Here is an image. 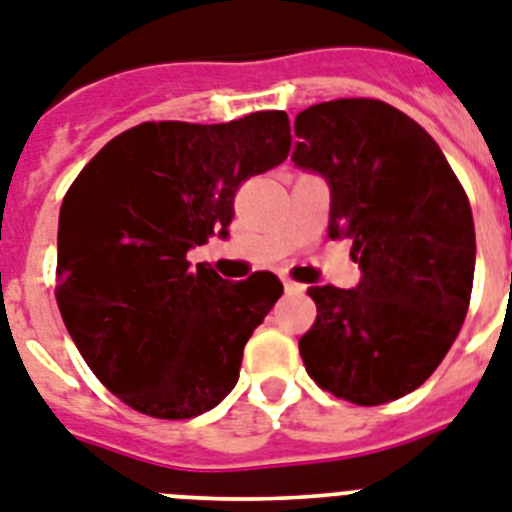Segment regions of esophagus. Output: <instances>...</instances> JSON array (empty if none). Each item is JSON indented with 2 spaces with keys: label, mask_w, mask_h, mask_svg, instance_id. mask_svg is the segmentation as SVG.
Returning <instances> with one entry per match:
<instances>
[{
  "label": "esophagus",
  "mask_w": 512,
  "mask_h": 512,
  "mask_svg": "<svg viewBox=\"0 0 512 512\" xmlns=\"http://www.w3.org/2000/svg\"><path fill=\"white\" fill-rule=\"evenodd\" d=\"M283 289H286V294H302L304 286L302 283L291 281V278H283Z\"/></svg>",
  "instance_id": "1"
}]
</instances>
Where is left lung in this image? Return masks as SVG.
Instances as JSON below:
<instances>
[{
  "instance_id": "left-lung-1",
  "label": "left lung",
  "mask_w": 512,
  "mask_h": 512,
  "mask_svg": "<svg viewBox=\"0 0 512 512\" xmlns=\"http://www.w3.org/2000/svg\"><path fill=\"white\" fill-rule=\"evenodd\" d=\"M294 163L330 184V239H349L356 289L312 286L299 338L309 377L380 406L427 380L453 346L474 286L471 205L424 127L375 98H338L294 122Z\"/></svg>"
}]
</instances>
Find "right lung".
<instances>
[{"label":"right lung","mask_w":512,"mask_h":512,"mask_svg":"<svg viewBox=\"0 0 512 512\" xmlns=\"http://www.w3.org/2000/svg\"><path fill=\"white\" fill-rule=\"evenodd\" d=\"M286 111L226 124L143 122L90 158L59 210L57 304L93 375L130 409L192 419L234 390L252 330L283 294L187 252L229 236L234 195L286 161Z\"/></svg>","instance_id":"add662e5"}]
</instances>
